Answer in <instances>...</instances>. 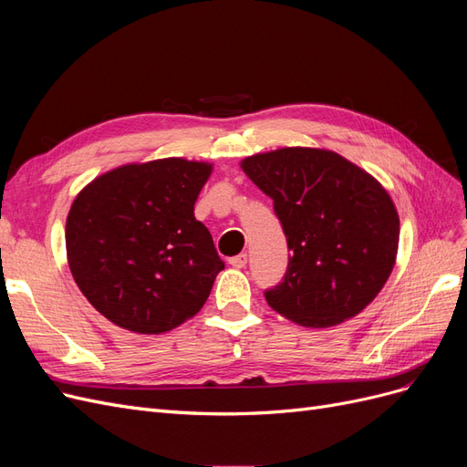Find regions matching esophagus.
<instances>
[{
  "label": "esophagus",
  "instance_id": "obj_1",
  "mask_svg": "<svg viewBox=\"0 0 467 467\" xmlns=\"http://www.w3.org/2000/svg\"><path fill=\"white\" fill-rule=\"evenodd\" d=\"M230 265L235 268H244L247 265V253H239V255L230 259Z\"/></svg>",
  "mask_w": 467,
  "mask_h": 467
}]
</instances>
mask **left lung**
<instances>
[{
    "instance_id": "obj_1",
    "label": "left lung",
    "mask_w": 467,
    "mask_h": 467,
    "mask_svg": "<svg viewBox=\"0 0 467 467\" xmlns=\"http://www.w3.org/2000/svg\"><path fill=\"white\" fill-rule=\"evenodd\" d=\"M273 199L288 249L286 275L265 298L304 327H331L360 314L389 278L400 216L388 191L343 155L280 148L242 161Z\"/></svg>"
}]
</instances>
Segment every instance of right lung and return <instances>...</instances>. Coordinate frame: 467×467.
Wrapping results in <instances>:
<instances>
[{"instance_id": "add662e5", "label": "right lung", "mask_w": 467, "mask_h": 467, "mask_svg": "<svg viewBox=\"0 0 467 467\" xmlns=\"http://www.w3.org/2000/svg\"><path fill=\"white\" fill-rule=\"evenodd\" d=\"M212 165L129 163L93 179L66 220L67 265L89 304L122 329L160 335L201 312L223 261L194 202Z\"/></svg>"}]
</instances>
